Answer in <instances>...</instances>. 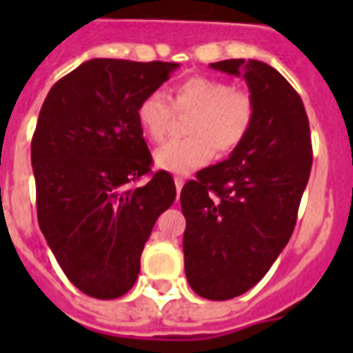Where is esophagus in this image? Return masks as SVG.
Listing matches in <instances>:
<instances>
[{"label":"esophagus","instance_id":"1","mask_svg":"<svg viewBox=\"0 0 353 353\" xmlns=\"http://www.w3.org/2000/svg\"><path fill=\"white\" fill-rule=\"evenodd\" d=\"M174 181H176V190H177V196H179V192H181V188H183V185H185V181H183L181 177H176Z\"/></svg>","mask_w":353,"mask_h":353}]
</instances>
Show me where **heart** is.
Listing matches in <instances>:
<instances>
[{
  "label": "heart",
  "mask_w": 353,
  "mask_h": 353,
  "mask_svg": "<svg viewBox=\"0 0 353 353\" xmlns=\"http://www.w3.org/2000/svg\"><path fill=\"white\" fill-rule=\"evenodd\" d=\"M176 113H192L187 122L190 137L165 144L155 152L157 168L172 174H188L214 157L231 154L243 143L254 119L249 93L232 90L225 80L190 77L172 90L170 102L154 91L137 106V122L146 139L163 143L170 132Z\"/></svg>",
  "instance_id": "1"
}]
</instances>
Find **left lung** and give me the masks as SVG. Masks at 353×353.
Segmentation results:
<instances>
[{"label": "left lung", "instance_id": "1", "mask_svg": "<svg viewBox=\"0 0 353 353\" xmlns=\"http://www.w3.org/2000/svg\"><path fill=\"white\" fill-rule=\"evenodd\" d=\"M210 68L245 80L254 119L229 159L183 187V252L190 288L229 301L258 284L288 245L312 170V137L302 99L276 69L243 58Z\"/></svg>", "mask_w": 353, "mask_h": 353}]
</instances>
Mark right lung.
<instances>
[{
    "mask_svg": "<svg viewBox=\"0 0 353 353\" xmlns=\"http://www.w3.org/2000/svg\"><path fill=\"white\" fill-rule=\"evenodd\" d=\"M179 68L172 62L93 58L47 93L30 144L38 223L60 268L102 301L132 290L155 220L176 199L152 154L137 106Z\"/></svg>",
    "mask_w": 353,
    "mask_h": 353,
    "instance_id": "1",
    "label": "right lung"
}]
</instances>
